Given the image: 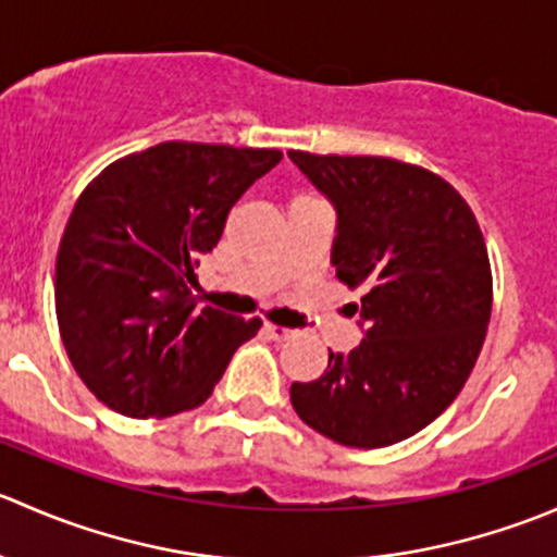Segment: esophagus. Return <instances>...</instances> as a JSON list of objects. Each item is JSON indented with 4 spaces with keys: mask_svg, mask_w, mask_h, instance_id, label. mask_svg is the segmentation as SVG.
Wrapping results in <instances>:
<instances>
[{
    "mask_svg": "<svg viewBox=\"0 0 557 557\" xmlns=\"http://www.w3.org/2000/svg\"><path fill=\"white\" fill-rule=\"evenodd\" d=\"M263 331H267L272 339H288V336L294 334V331L285 329V325H274V323H263Z\"/></svg>",
    "mask_w": 557,
    "mask_h": 557,
    "instance_id": "obj_1",
    "label": "esophagus"
}]
</instances>
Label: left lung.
Returning <instances> with one entry per match:
<instances>
[{"instance_id": "left-lung-1", "label": "left lung", "mask_w": 557, "mask_h": 557, "mask_svg": "<svg viewBox=\"0 0 557 557\" xmlns=\"http://www.w3.org/2000/svg\"><path fill=\"white\" fill-rule=\"evenodd\" d=\"M288 159L334 205L336 277L361 288V345L290 385L310 429L345 447H387L455 401L485 342L493 280L463 196L440 174L377 156Z\"/></svg>"}]
</instances>
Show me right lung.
<instances>
[{"label":"right lung","mask_w":557,"mask_h":557,"mask_svg":"<svg viewBox=\"0 0 557 557\" xmlns=\"http://www.w3.org/2000/svg\"><path fill=\"white\" fill-rule=\"evenodd\" d=\"M283 153L161 143L126 156L77 199L55 258V318L88 391L126 418L210 398L261 320L205 307L188 285L239 196Z\"/></svg>","instance_id":"obj_1"}]
</instances>
